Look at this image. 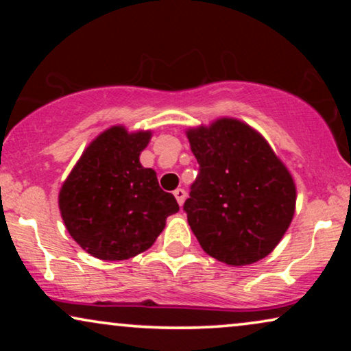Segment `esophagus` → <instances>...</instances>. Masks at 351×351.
I'll return each instance as SVG.
<instances>
[{"label": "esophagus", "mask_w": 351, "mask_h": 351, "mask_svg": "<svg viewBox=\"0 0 351 351\" xmlns=\"http://www.w3.org/2000/svg\"><path fill=\"white\" fill-rule=\"evenodd\" d=\"M174 196H176L177 203H179V204L182 206V204H184L185 198H186V191H185L184 189H177V190L174 191Z\"/></svg>", "instance_id": "obj_1"}]
</instances>
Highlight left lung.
<instances>
[{"instance_id": "1", "label": "left lung", "mask_w": 351, "mask_h": 351, "mask_svg": "<svg viewBox=\"0 0 351 351\" xmlns=\"http://www.w3.org/2000/svg\"><path fill=\"white\" fill-rule=\"evenodd\" d=\"M199 165L184 209L201 247L232 267L267 257L289 228L297 189L265 137L237 118L189 128Z\"/></svg>"}]
</instances>
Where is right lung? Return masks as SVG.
Instances as JSON below:
<instances>
[{
  "label": "right lung",
  "instance_id": "1",
  "mask_svg": "<svg viewBox=\"0 0 351 351\" xmlns=\"http://www.w3.org/2000/svg\"><path fill=\"white\" fill-rule=\"evenodd\" d=\"M152 131L123 124L100 132L76 161L59 191L70 237L100 261H126L145 252L179 210L161 190L156 172L141 165Z\"/></svg>",
  "mask_w": 351,
  "mask_h": 351
}]
</instances>
